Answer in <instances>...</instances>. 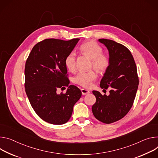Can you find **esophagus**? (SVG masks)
Returning <instances> with one entry per match:
<instances>
[{"label":"esophagus","instance_id":"1","mask_svg":"<svg viewBox=\"0 0 158 158\" xmlns=\"http://www.w3.org/2000/svg\"><path fill=\"white\" fill-rule=\"evenodd\" d=\"M81 92L82 95H85V94H88L89 93H90L89 91L87 90V89H81Z\"/></svg>","mask_w":158,"mask_h":158}]
</instances>
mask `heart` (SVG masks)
<instances>
[{
  "mask_svg": "<svg viewBox=\"0 0 158 158\" xmlns=\"http://www.w3.org/2000/svg\"><path fill=\"white\" fill-rule=\"evenodd\" d=\"M80 52L88 55L91 59V66L98 72L102 73L109 66V57L103 54V48L94 41H89L82 44L80 48ZM76 55L74 52H70L65 59V65L68 70L73 72L76 69ZM98 76L94 70L81 71L74 78V82L81 86L88 88L92 85L93 81L96 80Z\"/></svg>",
  "mask_w": 158,
  "mask_h": 158,
  "instance_id": "1",
  "label": "heart"
}]
</instances>
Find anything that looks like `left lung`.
<instances>
[{
  "instance_id": "1",
  "label": "left lung",
  "mask_w": 158,
  "mask_h": 158,
  "mask_svg": "<svg viewBox=\"0 0 158 158\" xmlns=\"http://www.w3.org/2000/svg\"><path fill=\"white\" fill-rule=\"evenodd\" d=\"M98 41L107 48L110 59L100 87H110V91L108 96L93 91L96 102L92 111L99 121L111 123L124 117L132 106L139 85L137 71L134 57L126 47L111 40Z\"/></svg>"
}]
</instances>
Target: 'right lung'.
Here are the masks:
<instances>
[{
    "label": "right lung",
    "mask_w": 158,
    "mask_h": 158,
    "mask_svg": "<svg viewBox=\"0 0 158 158\" xmlns=\"http://www.w3.org/2000/svg\"><path fill=\"white\" fill-rule=\"evenodd\" d=\"M79 39L69 41L50 38L34 46L26 62L25 90L33 110L44 121L62 125L69 121L73 107L82 95L74 85L65 94L58 88L68 85L66 56L73 50Z\"/></svg>",
    "instance_id": "right-lung-1"
}]
</instances>
